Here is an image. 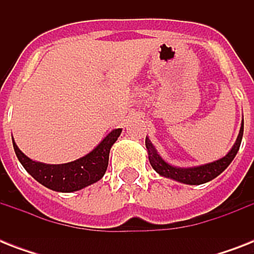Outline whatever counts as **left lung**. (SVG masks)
I'll return each instance as SVG.
<instances>
[{"label": "left lung", "mask_w": 254, "mask_h": 254, "mask_svg": "<svg viewBox=\"0 0 254 254\" xmlns=\"http://www.w3.org/2000/svg\"><path fill=\"white\" fill-rule=\"evenodd\" d=\"M243 133H244V123L241 124L240 133L236 139V143L233 145L228 154L223 157V158L217 159L215 162L207 163L203 166L197 167H189V169H181V167H174L169 163L163 161L159 154L155 150V147L153 146V143L150 142V139H145V145H146L147 154H149V161H150L151 167L162 177L171 178L178 182L186 183V185H203L207 182L212 181L213 178H216L217 175H220L227 167L229 166V163L232 162L233 158L236 157L237 151L240 149L241 139H243Z\"/></svg>", "instance_id": "8db88e82"}]
</instances>
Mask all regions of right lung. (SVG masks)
<instances>
[{
	"mask_svg": "<svg viewBox=\"0 0 254 254\" xmlns=\"http://www.w3.org/2000/svg\"><path fill=\"white\" fill-rule=\"evenodd\" d=\"M121 134V129L112 130L93 150L83 158L63 165H46L26 157L13 139L14 151L22 166L41 185L59 192H72L100 181L107 171L112 145Z\"/></svg>",
	"mask_w": 254,
	"mask_h": 254,
	"instance_id": "1",
	"label": "right lung"
}]
</instances>
